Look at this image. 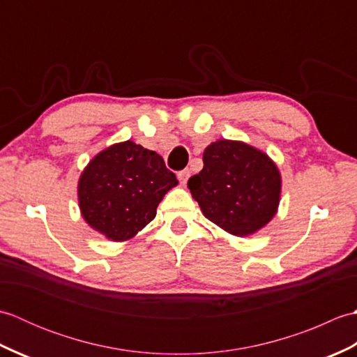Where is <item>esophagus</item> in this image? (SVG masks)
Listing matches in <instances>:
<instances>
[{
    "label": "esophagus",
    "instance_id": "34e87169",
    "mask_svg": "<svg viewBox=\"0 0 357 357\" xmlns=\"http://www.w3.org/2000/svg\"><path fill=\"white\" fill-rule=\"evenodd\" d=\"M190 170L188 169H184V170H181L179 173H178V178H179V181H181V184H187V181H188V178H190Z\"/></svg>",
    "mask_w": 357,
    "mask_h": 357
}]
</instances>
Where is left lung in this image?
<instances>
[{"label":"left lung","mask_w":357,"mask_h":357,"mask_svg":"<svg viewBox=\"0 0 357 357\" xmlns=\"http://www.w3.org/2000/svg\"><path fill=\"white\" fill-rule=\"evenodd\" d=\"M204 169L188 179L204 216L234 236L267 225L280 199V173L268 155L245 142L219 139L204 150Z\"/></svg>","instance_id":"obj_1"}]
</instances>
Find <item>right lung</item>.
Instances as JSON below:
<instances>
[{
	"label": "right lung",
	"mask_w": 357,
	"mask_h": 357,
	"mask_svg": "<svg viewBox=\"0 0 357 357\" xmlns=\"http://www.w3.org/2000/svg\"><path fill=\"white\" fill-rule=\"evenodd\" d=\"M176 185V176L156 151L133 141L113 144L81 173V215L107 239H132L153 221L158 204Z\"/></svg>",
	"instance_id": "1"
}]
</instances>
